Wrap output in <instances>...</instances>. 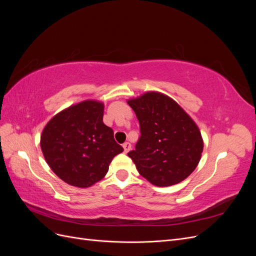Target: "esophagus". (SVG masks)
I'll return each instance as SVG.
<instances>
[{
  "mask_svg": "<svg viewBox=\"0 0 256 256\" xmlns=\"http://www.w3.org/2000/svg\"><path fill=\"white\" fill-rule=\"evenodd\" d=\"M122 147H124V152L127 154L130 150V148H131V144L129 142H126V143L122 144Z\"/></svg>",
  "mask_w": 256,
  "mask_h": 256,
  "instance_id": "1",
  "label": "esophagus"
}]
</instances>
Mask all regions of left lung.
I'll list each match as a JSON object with an SVG mask.
<instances>
[{"label":"left lung","mask_w":256,"mask_h":256,"mask_svg":"<svg viewBox=\"0 0 256 256\" xmlns=\"http://www.w3.org/2000/svg\"><path fill=\"white\" fill-rule=\"evenodd\" d=\"M141 136L128 152L140 173L158 187L186 180L198 164L203 140L196 122L173 99L148 92L128 100Z\"/></svg>","instance_id":"8db88e82"}]
</instances>
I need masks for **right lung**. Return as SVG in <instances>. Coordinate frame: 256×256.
Instances as JSON below:
<instances>
[{
  "label": "right lung",
  "instance_id": "add662e5",
  "mask_svg": "<svg viewBox=\"0 0 256 256\" xmlns=\"http://www.w3.org/2000/svg\"><path fill=\"white\" fill-rule=\"evenodd\" d=\"M104 104L86 100L53 116L40 136L44 157L62 180L88 188L102 180L124 148L104 122Z\"/></svg>",
  "mask_w": 256,
  "mask_h": 256
}]
</instances>
